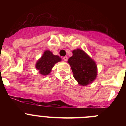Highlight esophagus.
Returning <instances> with one entry per match:
<instances>
[{
  "instance_id": "1",
  "label": "esophagus",
  "mask_w": 126,
  "mask_h": 126,
  "mask_svg": "<svg viewBox=\"0 0 126 126\" xmlns=\"http://www.w3.org/2000/svg\"><path fill=\"white\" fill-rule=\"evenodd\" d=\"M67 59H68V57H67V56H65L63 57V60H64V61H67Z\"/></svg>"
}]
</instances>
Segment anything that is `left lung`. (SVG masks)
<instances>
[{
    "mask_svg": "<svg viewBox=\"0 0 126 126\" xmlns=\"http://www.w3.org/2000/svg\"><path fill=\"white\" fill-rule=\"evenodd\" d=\"M73 73V76L82 86L92 83L97 76V65L92 58L83 50L78 49L73 51V56L68 59Z\"/></svg>",
    "mask_w": 126,
    "mask_h": 126,
    "instance_id": "obj_1",
    "label": "left lung"
}]
</instances>
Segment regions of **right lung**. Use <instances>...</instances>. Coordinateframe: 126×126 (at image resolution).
<instances>
[{"label": "right lung", "mask_w": 126, "mask_h": 126, "mask_svg": "<svg viewBox=\"0 0 126 126\" xmlns=\"http://www.w3.org/2000/svg\"><path fill=\"white\" fill-rule=\"evenodd\" d=\"M60 61L61 58L59 56L53 55L50 50H45L42 57L36 62L35 67L38 70L39 73L47 76L50 73L54 65Z\"/></svg>", "instance_id": "add662e5"}]
</instances>
